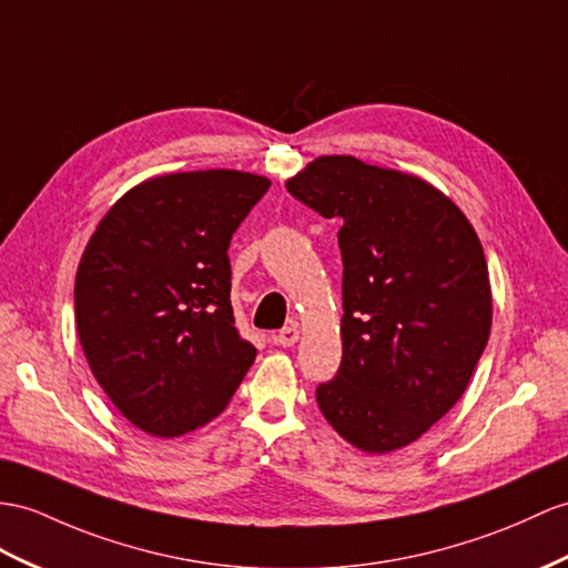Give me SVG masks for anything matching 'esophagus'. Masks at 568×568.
Masks as SVG:
<instances>
[{
  "instance_id": "obj_1",
  "label": "esophagus",
  "mask_w": 568,
  "mask_h": 568,
  "mask_svg": "<svg viewBox=\"0 0 568 568\" xmlns=\"http://www.w3.org/2000/svg\"><path fill=\"white\" fill-rule=\"evenodd\" d=\"M272 339H274V344H280V347H294V344L298 342V329L294 325H288V327L276 332Z\"/></svg>"
}]
</instances>
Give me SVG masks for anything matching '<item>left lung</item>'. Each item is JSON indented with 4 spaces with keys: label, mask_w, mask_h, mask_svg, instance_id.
Instances as JSON below:
<instances>
[{
    "label": "left lung",
    "mask_w": 568,
    "mask_h": 568,
    "mask_svg": "<svg viewBox=\"0 0 568 568\" xmlns=\"http://www.w3.org/2000/svg\"><path fill=\"white\" fill-rule=\"evenodd\" d=\"M286 190L342 221V364L317 407L358 450L405 448L458 403L487 347L477 231L432 183L354 156H317Z\"/></svg>",
    "instance_id": "8db88e82"
}]
</instances>
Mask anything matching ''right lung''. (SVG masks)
Masks as SVG:
<instances>
[{
  "label": "right lung",
  "mask_w": 568,
  "mask_h": 568,
  "mask_svg": "<svg viewBox=\"0 0 568 568\" xmlns=\"http://www.w3.org/2000/svg\"><path fill=\"white\" fill-rule=\"evenodd\" d=\"M267 190L270 178L231 169L149 178L87 243L74 282L81 349L110 403L151 436L210 424L255 362L226 253Z\"/></svg>",
  "instance_id": "right-lung-1"
}]
</instances>
